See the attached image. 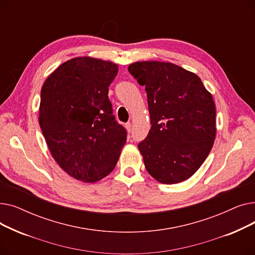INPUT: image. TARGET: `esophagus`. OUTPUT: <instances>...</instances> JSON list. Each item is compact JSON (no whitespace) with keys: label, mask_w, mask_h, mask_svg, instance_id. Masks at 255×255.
<instances>
[{"label":"esophagus","mask_w":255,"mask_h":255,"mask_svg":"<svg viewBox=\"0 0 255 255\" xmlns=\"http://www.w3.org/2000/svg\"><path fill=\"white\" fill-rule=\"evenodd\" d=\"M125 128H126V130H127L128 132H131V130H132L131 123H126V124H125Z\"/></svg>","instance_id":"34e87169"}]
</instances>
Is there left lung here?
I'll return each instance as SVG.
<instances>
[{
    "mask_svg": "<svg viewBox=\"0 0 255 255\" xmlns=\"http://www.w3.org/2000/svg\"><path fill=\"white\" fill-rule=\"evenodd\" d=\"M129 72L144 86L151 129L138 143L144 166L162 184L189 179L202 166L216 136V107L200 78L182 67L135 62Z\"/></svg>",
    "mask_w": 255,
    "mask_h": 255,
    "instance_id": "1",
    "label": "left lung"
}]
</instances>
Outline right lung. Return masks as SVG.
Returning a JSON list of instances; mask_svg holds the SVG:
<instances>
[{"mask_svg":"<svg viewBox=\"0 0 255 255\" xmlns=\"http://www.w3.org/2000/svg\"><path fill=\"white\" fill-rule=\"evenodd\" d=\"M118 65L91 57L64 62L41 89L39 124L48 149L72 178L95 183L115 168L127 132L118 124L109 87Z\"/></svg>","mask_w":255,"mask_h":255,"instance_id":"1","label":"right lung"}]
</instances>
